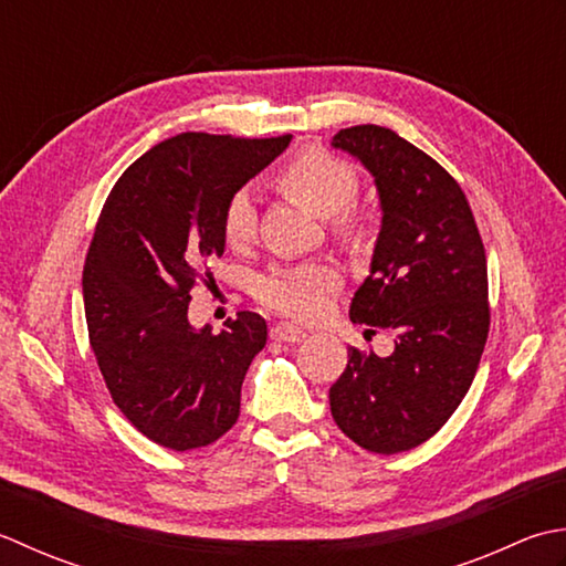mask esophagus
I'll use <instances>...</instances> for the list:
<instances>
[{
  "instance_id": "34e87169",
  "label": "esophagus",
  "mask_w": 566,
  "mask_h": 566,
  "mask_svg": "<svg viewBox=\"0 0 566 566\" xmlns=\"http://www.w3.org/2000/svg\"><path fill=\"white\" fill-rule=\"evenodd\" d=\"M271 337L275 342H283V344H295L300 339H305V332L297 329V327H291V325H275L271 329Z\"/></svg>"
}]
</instances>
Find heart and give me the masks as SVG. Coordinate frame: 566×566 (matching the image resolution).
Returning a JSON list of instances; mask_svg holds the SVG:
<instances>
[{
  "instance_id": "1",
  "label": "heart",
  "mask_w": 566,
  "mask_h": 566,
  "mask_svg": "<svg viewBox=\"0 0 566 566\" xmlns=\"http://www.w3.org/2000/svg\"><path fill=\"white\" fill-rule=\"evenodd\" d=\"M283 190L303 202L319 217H333L334 229L342 237L356 234V219L347 209L359 192V176L347 160L325 151H305L281 172ZM224 237L229 244L241 247L256 234V202L249 188L237 190L224 205ZM339 275L329 263H300V266H275L259 281L256 295L266 307L291 319L310 322L325 315L332 293L337 291Z\"/></svg>"
}]
</instances>
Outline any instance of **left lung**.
<instances>
[{
    "mask_svg": "<svg viewBox=\"0 0 566 566\" xmlns=\"http://www.w3.org/2000/svg\"><path fill=\"white\" fill-rule=\"evenodd\" d=\"M332 146L361 160L380 200L371 273L349 317L398 337L390 356L349 349L332 418L368 452H408L452 418L476 376L491 322L486 251L459 182L418 146L376 124L342 129Z\"/></svg>",
    "mask_w": 566,
    "mask_h": 566,
    "instance_id": "8db88e82",
    "label": "left lung"
}]
</instances>
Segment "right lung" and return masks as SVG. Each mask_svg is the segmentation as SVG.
Masks as SVG:
<instances>
[{"label": "right lung", "mask_w": 566, "mask_h": 566, "mask_svg": "<svg viewBox=\"0 0 566 566\" xmlns=\"http://www.w3.org/2000/svg\"><path fill=\"white\" fill-rule=\"evenodd\" d=\"M291 138L178 134L134 160L102 207L83 271L90 344L124 418L160 447H207L239 418L266 319L195 329L190 291L224 253L227 200Z\"/></svg>", "instance_id": "right-lung-1"}]
</instances>
